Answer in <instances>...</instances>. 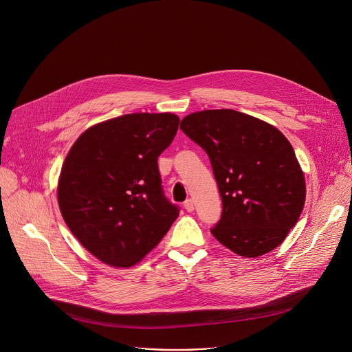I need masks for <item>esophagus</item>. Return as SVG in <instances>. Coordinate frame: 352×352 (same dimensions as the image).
Returning <instances> with one entry per match:
<instances>
[{"label":"esophagus","instance_id":"esophagus-1","mask_svg":"<svg viewBox=\"0 0 352 352\" xmlns=\"http://www.w3.org/2000/svg\"><path fill=\"white\" fill-rule=\"evenodd\" d=\"M184 208H185V210L186 212H193V209H195V205H193V200L192 199H186L185 200V204H184Z\"/></svg>","mask_w":352,"mask_h":352}]
</instances>
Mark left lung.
<instances>
[{"label": "left lung", "mask_w": 352, "mask_h": 352, "mask_svg": "<svg viewBox=\"0 0 352 352\" xmlns=\"http://www.w3.org/2000/svg\"><path fill=\"white\" fill-rule=\"evenodd\" d=\"M179 128L208 153L223 213L210 230L234 254L262 256L277 248L305 205V178L287 138L235 110L186 116Z\"/></svg>", "instance_id": "8db88e82"}]
</instances>
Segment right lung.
<instances>
[{"label":"right lung","instance_id":"obj_1","mask_svg":"<svg viewBox=\"0 0 352 352\" xmlns=\"http://www.w3.org/2000/svg\"><path fill=\"white\" fill-rule=\"evenodd\" d=\"M178 124L171 113L125 114L93 125L71 147L58 181L60 210L71 232L103 263L136 265L178 217L157 166Z\"/></svg>","mask_w":352,"mask_h":352}]
</instances>
